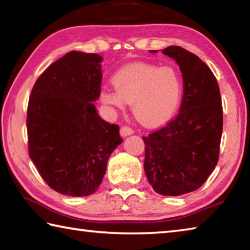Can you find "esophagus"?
Segmentation results:
<instances>
[{
	"label": "esophagus",
	"mask_w": 250,
	"mask_h": 250,
	"mask_svg": "<svg viewBox=\"0 0 250 250\" xmlns=\"http://www.w3.org/2000/svg\"><path fill=\"white\" fill-rule=\"evenodd\" d=\"M134 131L130 128V126H126V125H124L121 126L120 129V135L121 137H128V135H131L133 134Z\"/></svg>",
	"instance_id": "esophagus-1"
}]
</instances>
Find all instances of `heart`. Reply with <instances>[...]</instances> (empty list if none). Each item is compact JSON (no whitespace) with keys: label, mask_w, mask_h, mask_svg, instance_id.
Returning a JSON list of instances; mask_svg holds the SVG:
<instances>
[{"label":"heart","mask_w":250,"mask_h":250,"mask_svg":"<svg viewBox=\"0 0 250 250\" xmlns=\"http://www.w3.org/2000/svg\"><path fill=\"white\" fill-rule=\"evenodd\" d=\"M112 89H103L101 101L111 110L132 105L140 124L158 126L169 121L178 110L184 94L183 78L172 66L134 63L112 76Z\"/></svg>","instance_id":"1"}]
</instances>
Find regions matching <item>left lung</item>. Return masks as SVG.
<instances>
[{
    "label": "left lung",
    "instance_id": "left-lung-1",
    "mask_svg": "<svg viewBox=\"0 0 250 250\" xmlns=\"http://www.w3.org/2000/svg\"><path fill=\"white\" fill-rule=\"evenodd\" d=\"M162 53L179 65L184 98L174 120L143 138L144 170L154 191L176 197L200 188L215 168L223 109L217 81L200 58L178 46Z\"/></svg>",
    "mask_w": 250,
    "mask_h": 250
}]
</instances>
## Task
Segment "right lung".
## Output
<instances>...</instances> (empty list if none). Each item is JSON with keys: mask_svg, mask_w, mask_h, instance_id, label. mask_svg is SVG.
<instances>
[{"mask_svg": "<svg viewBox=\"0 0 250 250\" xmlns=\"http://www.w3.org/2000/svg\"><path fill=\"white\" fill-rule=\"evenodd\" d=\"M102 61L96 53H66L39 76L29 97V156L49 187L64 196L96 191L122 142L119 126L103 120L93 104L101 95Z\"/></svg>", "mask_w": 250, "mask_h": 250, "instance_id": "1", "label": "right lung"}]
</instances>
